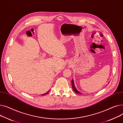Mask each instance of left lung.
<instances>
[{
  "instance_id": "1",
  "label": "left lung",
  "mask_w": 123,
  "mask_h": 123,
  "mask_svg": "<svg viewBox=\"0 0 123 123\" xmlns=\"http://www.w3.org/2000/svg\"><path fill=\"white\" fill-rule=\"evenodd\" d=\"M71 84H72V86H73V89L75 93L78 94H81V93L80 92L78 91L76 89V88H75V86H74V80H73V79H72V80H71Z\"/></svg>"
}]
</instances>
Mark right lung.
I'll return each mask as SVG.
<instances>
[{
  "mask_svg": "<svg viewBox=\"0 0 123 123\" xmlns=\"http://www.w3.org/2000/svg\"><path fill=\"white\" fill-rule=\"evenodd\" d=\"M49 92V91H48V92H47V93H45V94H42V95H45L47 94V93H48V92Z\"/></svg>",
  "mask_w": 123,
  "mask_h": 123,
  "instance_id": "1",
  "label": "right lung"
}]
</instances>
